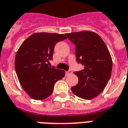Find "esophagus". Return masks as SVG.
Returning a JSON list of instances; mask_svg holds the SVG:
<instances>
[{
	"instance_id": "34e87169",
	"label": "esophagus",
	"mask_w": 128,
	"mask_h": 128,
	"mask_svg": "<svg viewBox=\"0 0 128 128\" xmlns=\"http://www.w3.org/2000/svg\"><path fill=\"white\" fill-rule=\"evenodd\" d=\"M72 73V70H68V71H66V76H68V75H70V74Z\"/></svg>"
}]
</instances>
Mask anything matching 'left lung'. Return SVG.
<instances>
[{
    "mask_svg": "<svg viewBox=\"0 0 128 128\" xmlns=\"http://www.w3.org/2000/svg\"><path fill=\"white\" fill-rule=\"evenodd\" d=\"M75 45L76 62L84 69L74 72L78 78L72 87V93L79 98L90 100L100 94L107 85L112 71V58L100 36L90 31L66 33Z\"/></svg>",
    "mask_w": 128,
    "mask_h": 128,
    "instance_id": "1",
    "label": "left lung"
}]
</instances>
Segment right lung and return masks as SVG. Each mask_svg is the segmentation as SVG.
Listing matches in <instances>:
<instances>
[{
    "label": "right lung",
    "mask_w": 128,
    "mask_h": 128,
    "mask_svg": "<svg viewBox=\"0 0 128 128\" xmlns=\"http://www.w3.org/2000/svg\"><path fill=\"white\" fill-rule=\"evenodd\" d=\"M56 33H34L22 44L16 54L17 76L26 93L33 99L43 100L53 92L55 83L65 75L62 70L52 67L54 47L66 39Z\"/></svg>",
    "instance_id": "right-lung-1"
}]
</instances>
